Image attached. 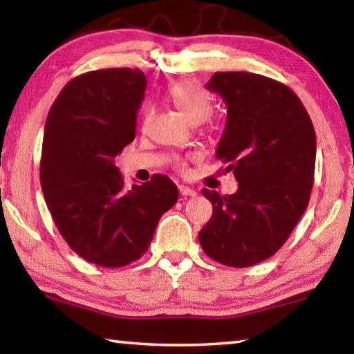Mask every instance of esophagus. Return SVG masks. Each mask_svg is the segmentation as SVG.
Instances as JSON below:
<instances>
[{
	"mask_svg": "<svg viewBox=\"0 0 354 354\" xmlns=\"http://www.w3.org/2000/svg\"><path fill=\"white\" fill-rule=\"evenodd\" d=\"M179 192H181V195L184 196H195L196 192L194 189L187 187V185H179Z\"/></svg>",
	"mask_w": 354,
	"mask_h": 354,
	"instance_id": "esophagus-1",
	"label": "esophagus"
}]
</instances>
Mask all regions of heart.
I'll use <instances>...</instances> for the list:
<instances>
[{"label":"heart","instance_id":"heart-1","mask_svg":"<svg viewBox=\"0 0 354 354\" xmlns=\"http://www.w3.org/2000/svg\"><path fill=\"white\" fill-rule=\"evenodd\" d=\"M169 98L176 109L183 113V115L189 120L190 123L198 124L205 122L214 111V101L209 95L206 88H203L198 82L195 81H179L171 84L169 87ZM151 118V107L145 106L142 111V122L147 124ZM178 169H183L184 162L183 159L175 158L173 159Z\"/></svg>","mask_w":354,"mask_h":354}]
</instances>
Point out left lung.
<instances>
[{"mask_svg": "<svg viewBox=\"0 0 354 354\" xmlns=\"http://www.w3.org/2000/svg\"><path fill=\"white\" fill-rule=\"evenodd\" d=\"M207 88L225 100L227 120L215 158L239 189L218 195L198 239L211 259L245 268L283 247L308 207L315 170V131L295 92L272 77L217 71Z\"/></svg>", "mask_w": 354, "mask_h": 354, "instance_id": "8db88e82", "label": "left lung"}]
</instances>
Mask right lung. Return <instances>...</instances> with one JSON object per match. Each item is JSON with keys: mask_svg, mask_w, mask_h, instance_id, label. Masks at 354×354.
Wrapping results in <instances>:
<instances>
[{"mask_svg": "<svg viewBox=\"0 0 354 354\" xmlns=\"http://www.w3.org/2000/svg\"><path fill=\"white\" fill-rule=\"evenodd\" d=\"M147 77L139 68L87 71L67 82L48 112L40 184L68 247L117 268L148 251L162 214L178 201L169 176L124 187L113 158L134 140Z\"/></svg>", "mask_w": 354, "mask_h": 354, "instance_id": "1", "label": "right lung"}]
</instances>
